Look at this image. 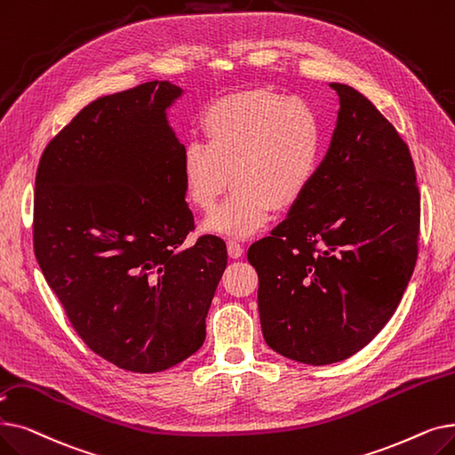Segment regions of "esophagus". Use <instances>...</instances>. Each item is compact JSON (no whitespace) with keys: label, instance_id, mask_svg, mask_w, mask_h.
<instances>
[{"label":"esophagus","instance_id":"obj_1","mask_svg":"<svg viewBox=\"0 0 455 455\" xmlns=\"http://www.w3.org/2000/svg\"><path fill=\"white\" fill-rule=\"evenodd\" d=\"M227 249H228V256H230V259H240V256L243 254L242 243L235 242V240H228V242H227Z\"/></svg>","mask_w":455,"mask_h":455}]
</instances>
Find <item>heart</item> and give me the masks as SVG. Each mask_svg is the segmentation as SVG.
<instances>
[{"label":"heart","instance_id":"1","mask_svg":"<svg viewBox=\"0 0 455 455\" xmlns=\"http://www.w3.org/2000/svg\"><path fill=\"white\" fill-rule=\"evenodd\" d=\"M203 141L182 150L188 203L212 212L234 188L204 228L247 238L260 230L271 208L288 210L308 191L320 169L323 126L305 102L266 89L238 92L210 104L201 115Z\"/></svg>","mask_w":455,"mask_h":455}]
</instances>
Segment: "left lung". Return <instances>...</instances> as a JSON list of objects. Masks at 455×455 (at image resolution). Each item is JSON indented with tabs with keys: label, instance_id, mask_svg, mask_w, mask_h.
Masks as SVG:
<instances>
[{
	"label": "left lung",
	"instance_id": "8db88e82",
	"mask_svg": "<svg viewBox=\"0 0 455 455\" xmlns=\"http://www.w3.org/2000/svg\"><path fill=\"white\" fill-rule=\"evenodd\" d=\"M331 87L339 121L315 179L247 251L267 346L312 366L351 357L387 325L417 264L420 232L409 147L366 96Z\"/></svg>",
	"mask_w": 455,
	"mask_h": 455
}]
</instances>
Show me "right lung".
<instances>
[{
  "label": "right lung",
  "mask_w": 455,
  "mask_h": 455,
  "mask_svg": "<svg viewBox=\"0 0 455 455\" xmlns=\"http://www.w3.org/2000/svg\"><path fill=\"white\" fill-rule=\"evenodd\" d=\"M180 94L148 82L96 98L48 143L35 179L33 247L48 286L91 351L137 373L203 346L227 267L217 235L186 243L184 145L165 113Z\"/></svg>",
  "instance_id": "add662e5"
}]
</instances>
